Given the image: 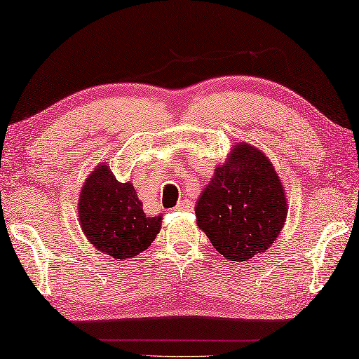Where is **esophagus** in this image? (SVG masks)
I'll return each mask as SVG.
<instances>
[{"instance_id":"esophagus-1","label":"esophagus","mask_w":359,"mask_h":359,"mask_svg":"<svg viewBox=\"0 0 359 359\" xmlns=\"http://www.w3.org/2000/svg\"><path fill=\"white\" fill-rule=\"evenodd\" d=\"M192 207V202L191 201H187V198H181V201L176 203V207H175V210H178V211H184V210H189Z\"/></svg>"}]
</instances>
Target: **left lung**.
<instances>
[{
	"instance_id": "obj_1",
	"label": "left lung",
	"mask_w": 359,
	"mask_h": 359,
	"mask_svg": "<svg viewBox=\"0 0 359 359\" xmlns=\"http://www.w3.org/2000/svg\"><path fill=\"white\" fill-rule=\"evenodd\" d=\"M286 215L285 189L272 162L243 141L215 168L196 205L197 226L221 256L237 262L266 251L278 238Z\"/></svg>"
}]
</instances>
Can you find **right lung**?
Returning <instances> with one entry per match:
<instances>
[{
    "instance_id": "right-lung-1",
    "label": "right lung",
    "mask_w": 359,
    "mask_h": 359,
    "mask_svg": "<svg viewBox=\"0 0 359 359\" xmlns=\"http://www.w3.org/2000/svg\"><path fill=\"white\" fill-rule=\"evenodd\" d=\"M82 232L98 251L127 259L149 248L162 216H146L132 183H119L104 163L87 176L78 202Z\"/></svg>"
}]
</instances>
